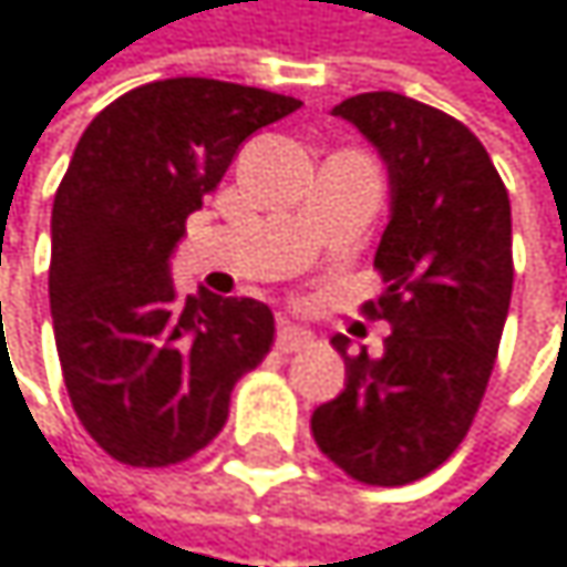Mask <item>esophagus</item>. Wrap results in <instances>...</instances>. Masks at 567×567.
Segmentation results:
<instances>
[{"label": "esophagus", "instance_id": "obj_1", "mask_svg": "<svg viewBox=\"0 0 567 567\" xmlns=\"http://www.w3.org/2000/svg\"><path fill=\"white\" fill-rule=\"evenodd\" d=\"M309 342H312V336L306 332V329H299V326H292V322H281L278 326V336H275V346L281 349V352H302V349H309Z\"/></svg>", "mask_w": 567, "mask_h": 567}]
</instances>
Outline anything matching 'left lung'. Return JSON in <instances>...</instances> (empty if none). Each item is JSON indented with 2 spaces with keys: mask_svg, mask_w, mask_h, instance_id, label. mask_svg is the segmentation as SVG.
<instances>
[{
  "mask_svg": "<svg viewBox=\"0 0 567 567\" xmlns=\"http://www.w3.org/2000/svg\"><path fill=\"white\" fill-rule=\"evenodd\" d=\"M382 155L392 215L375 268L385 292L369 319L392 326L382 359L349 355L346 389L316 409V445L355 482L409 485L468 435L512 302V205L485 145L458 118L399 92L332 109Z\"/></svg>",
  "mask_w": 567,
  "mask_h": 567,
  "instance_id": "left-lung-1",
  "label": "left lung"
}]
</instances>
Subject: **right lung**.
Segmentation results:
<instances>
[{"label":"right lung","instance_id":"add662e5","mask_svg":"<svg viewBox=\"0 0 567 567\" xmlns=\"http://www.w3.org/2000/svg\"><path fill=\"white\" fill-rule=\"evenodd\" d=\"M302 102L218 79H162L105 105L52 202L49 302L72 409L115 462L205 449L235 382L271 349V309L178 296L168 258L238 145Z\"/></svg>","mask_w":567,"mask_h":567}]
</instances>
